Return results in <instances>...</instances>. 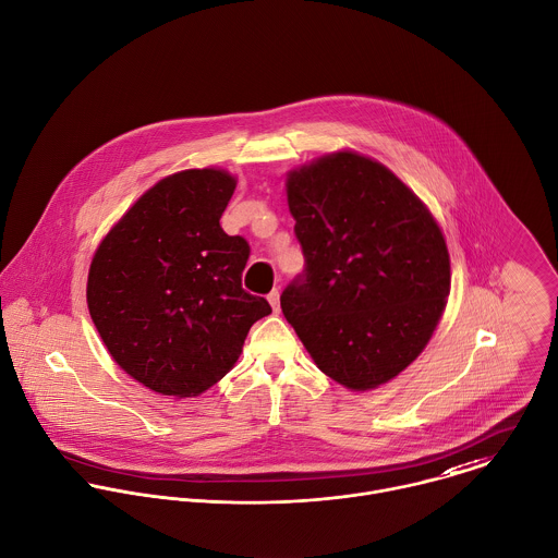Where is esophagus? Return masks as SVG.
Here are the masks:
<instances>
[{
    "instance_id": "1",
    "label": "esophagus",
    "mask_w": 558,
    "mask_h": 558,
    "mask_svg": "<svg viewBox=\"0 0 558 558\" xmlns=\"http://www.w3.org/2000/svg\"><path fill=\"white\" fill-rule=\"evenodd\" d=\"M268 303L272 305V310H275V312H279V290H277V288L268 294Z\"/></svg>"
}]
</instances>
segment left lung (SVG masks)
<instances>
[{"label": "left lung", "instance_id": "8db88e82", "mask_svg": "<svg viewBox=\"0 0 558 558\" xmlns=\"http://www.w3.org/2000/svg\"><path fill=\"white\" fill-rule=\"evenodd\" d=\"M286 186L305 270L281 294L283 316L327 376L378 387L424 351L444 314V233L389 169L355 151L290 171Z\"/></svg>", "mask_w": 558, "mask_h": 558}]
</instances>
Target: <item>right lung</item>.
Returning <instances> with one entry per match:
<instances>
[{
	"label": "right lung",
	"instance_id": "right-lung-1",
	"mask_svg": "<svg viewBox=\"0 0 558 558\" xmlns=\"http://www.w3.org/2000/svg\"><path fill=\"white\" fill-rule=\"evenodd\" d=\"M233 190L235 178L220 169L160 180L90 262L86 301L108 353L158 393L186 398L211 387L272 312L242 290L248 242L220 227Z\"/></svg>",
	"mask_w": 558,
	"mask_h": 558
}]
</instances>
